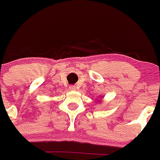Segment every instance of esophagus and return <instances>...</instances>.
Segmentation results:
<instances>
[{
    "instance_id": "1",
    "label": "esophagus",
    "mask_w": 160,
    "mask_h": 160,
    "mask_svg": "<svg viewBox=\"0 0 160 160\" xmlns=\"http://www.w3.org/2000/svg\"><path fill=\"white\" fill-rule=\"evenodd\" d=\"M69 89H70V90H75V86H70Z\"/></svg>"
}]
</instances>
